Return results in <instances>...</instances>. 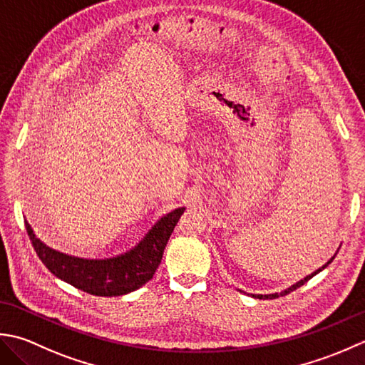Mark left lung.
I'll return each mask as SVG.
<instances>
[{"label":"left lung","mask_w":365,"mask_h":365,"mask_svg":"<svg viewBox=\"0 0 365 365\" xmlns=\"http://www.w3.org/2000/svg\"><path fill=\"white\" fill-rule=\"evenodd\" d=\"M340 249V247H339ZM339 249L336 250V254H334L329 259H328V262H326L323 266H319L318 267V269H315L314 272H312V274H309V276H306V277H304V279H301V280H297L296 282V284H293V285H289L288 288H285V289H282V292H279V293H267V294H252V293H247V294H250L252 297H257V299H276V297H280V296H285V294H288V293H292V292H294V289L296 288H299L301 285H304V284H306V282L307 280H310L312 277H314V276H317V274L318 272H322L323 269H324V267H328L331 263H332V259L334 258H336V255H337V252H339ZM240 292H242V289H240ZM244 293V292H242Z\"/></svg>","instance_id":"8db88e82"}]
</instances>
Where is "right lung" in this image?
Masks as SVG:
<instances>
[{
  "label": "right lung",
  "mask_w": 365,
  "mask_h": 365,
  "mask_svg": "<svg viewBox=\"0 0 365 365\" xmlns=\"http://www.w3.org/2000/svg\"><path fill=\"white\" fill-rule=\"evenodd\" d=\"M185 207H176L155 222L132 249L108 258H81L48 247L25 220L37 257L66 284L94 296H123L150 282L158 271L163 249Z\"/></svg>",
  "instance_id": "right-lung-1"
}]
</instances>
